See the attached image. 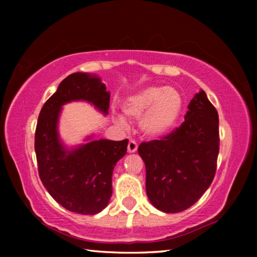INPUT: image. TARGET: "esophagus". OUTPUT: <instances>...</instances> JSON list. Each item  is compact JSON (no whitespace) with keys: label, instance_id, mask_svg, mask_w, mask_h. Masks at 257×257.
<instances>
[{"label":"esophagus","instance_id":"obj_1","mask_svg":"<svg viewBox=\"0 0 257 257\" xmlns=\"http://www.w3.org/2000/svg\"><path fill=\"white\" fill-rule=\"evenodd\" d=\"M137 149H138V145L136 142L130 141L128 143V153H135V152L137 151Z\"/></svg>","mask_w":257,"mask_h":257}]
</instances>
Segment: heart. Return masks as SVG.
Here are the masks:
<instances>
[{
	"instance_id": "b5f03b06",
	"label": "heart",
	"mask_w": 257,
	"mask_h": 257,
	"mask_svg": "<svg viewBox=\"0 0 257 257\" xmlns=\"http://www.w3.org/2000/svg\"><path fill=\"white\" fill-rule=\"evenodd\" d=\"M181 110V95L175 89L160 86L145 87L121 104L123 116L132 121L139 120V130L150 139H160L170 134ZM124 118L120 114L115 115L116 122L121 125H125Z\"/></svg>"
}]
</instances>
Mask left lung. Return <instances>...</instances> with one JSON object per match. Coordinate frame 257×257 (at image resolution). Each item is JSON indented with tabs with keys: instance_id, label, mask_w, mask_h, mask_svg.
<instances>
[{
	"instance_id": "1",
	"label": "left lung",
	"mask_w": 257,
	"mask_h": 257,
	"mask_svg": "<svg viewBox=\"0 0 257 257\" xmlns=\"http://www.w3.org/2000/svg\"><path fill=\"white\" fill-rule=\"evenodd\" d=\"M146 168V194L155 208L178 213L212 184L219 154V115L204 90L191 99L185 121L161 141L138 147Z\"/></svg>"
}]
</instances>
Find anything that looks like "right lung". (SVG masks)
<instances>
[{"instance_id": "1", "label": "right lung", "mask_w": 257, "mask_h": 257, "mask_svg": "<svg viewBox=\"0 0 257 257\" xmlns=\"http://www.w3.org/2000/svg\"><path fill=\"white\" fill-rule=\"evenodd\" d=\"M86 102L107 115L110 92L95 73L76 72L60 82L43 105L35 134V152L43 185L60 205L79 214H97L112 196L115 164L127 154L128 139H94L69 146L59 133L63 105Z\"/></svg>"}]
</instances>
